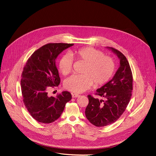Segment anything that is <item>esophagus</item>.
Wrapping results in <instances>:
<instances>
[{
	"label": "esophagus",
	"mask_w": 156,
	"mask_h": 156,
	"mask_svg": "<svg viewBox=\"0 0 156 156\" xmlns=\"http://www.w3.org/2000/svg\"><path fill=\"white\" fill-rule=\"evenodd\" d=\"M80 96L79 94H72V98H78Z\"/></svg>",
	"instance_id": "34e87169"
}]
</instances>
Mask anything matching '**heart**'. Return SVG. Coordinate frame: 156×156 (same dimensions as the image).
<instances>
[{"instance_id": "1", "label": "heart", "mask_w": 156, "mask_h": 156, "mask_svg": "<svg viewBox=\"0 0 156 156\" xmlns=\"http://www.w3.org/2000/svg\"><path fill=\"white\" fill-rule=\"evenodd\" d=\"M85 65L81 76L73 75L66 79L65 87L72 93H81L90 89L93 84L100 86L107 83L112 78L115 71L113 59L93 48L87 47L71 51L69 54L62 57L58 67L63 75L72 72L73 59Z\"/></svg>"}]
</instances>
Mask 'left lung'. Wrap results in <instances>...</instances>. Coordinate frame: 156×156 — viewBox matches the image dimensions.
Listing matches in <instances>:
<instances>
[{"mask_svg":"<svg viewBox=\"0 0 156 156\" xmlns=\"http://www.w3.org/2000/svg\"><path fill=\"white\" fill-rule=\"evenodd\" d=\"M107 48L117 55L120 66L113 78L96 90V94L103 99L87 96L89 104L85 110L86 117L98 127L112 124L120 118L129 102L133 90L132 73L126 58L114 48Z\"/></svg>","mask_w":156,"mask_h":156,"instance_id":"1","label":"left lung"}]
</instances>
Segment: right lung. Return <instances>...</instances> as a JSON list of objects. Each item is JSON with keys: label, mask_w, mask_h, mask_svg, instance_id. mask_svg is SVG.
<instances>
[{"label": "right lung", "mask_w": 156, "mask_h": 156, "mask_svg": "<svg viewBox=\"0 0 156 156\" xmlns=\"http://www.w3.org/2000/svg\"><path fill=\"white\" fill-rule=\"evenodd\" d=\"M73 44L49 43L36 51L27 60L21 80L23 102L37 122L50 123L62 115L65 104L72 99L68 91L56 97L49 96V90L60 82L55 65L58 55Z\"/></svg>", "instance_id": "add662e5"}]
</instances>
